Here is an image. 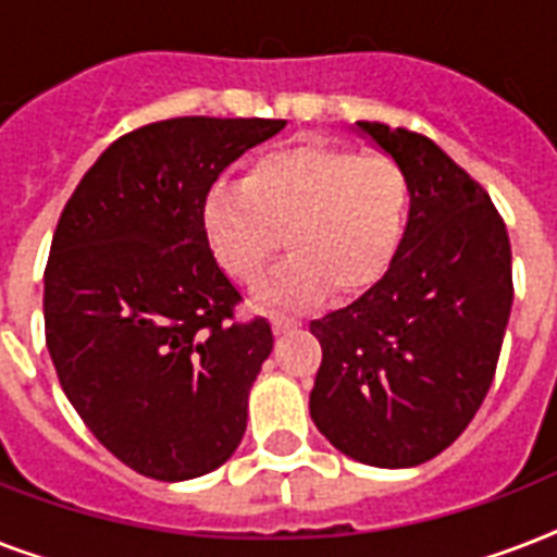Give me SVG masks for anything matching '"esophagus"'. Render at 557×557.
I'll return each mask as SVG.
<instances>
[{"label": "esophagus", "instance_id": "obj_1", "mask_svg": "<svg viewBox=\"0 0 557 557\" xmlns=\"http://www.w3.org/2000/svg\"><path fill=\"white\" fill-rule=\"evenodd\" d=\"M297 323L288 321V318H274V335H286V332L295 330Z\"/></svg>", "mask_w": 557, "mask_h": 557}]
</instances>
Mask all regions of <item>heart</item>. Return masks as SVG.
<instances>
[{"label":"heart","mask_w":557,"mask_h":557,"mask_svg":"<svg viewBox=\"0 0 557 557\" xmlns=\"http://www.w3.org/2000/svg\"><path fill=\"white\" fill-rule=\"evenodd\" d=\"M410 213V182L387 156L304 141L253 161L245 182H219L201 208L213 260L227 277L251 283L292 248L253 297L265 309H309L326 288L352 297L396 262Z\"/></svg>","instance_id":"obj_1"}]
</instances>
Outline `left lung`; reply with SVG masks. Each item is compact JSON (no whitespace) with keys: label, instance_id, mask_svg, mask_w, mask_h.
I'll list each match as a JSON object with an SVG mask.
<instances>
[{"label":"left lung","instance_id":"obj_1","mask_svg":"<svg viewBox=\"0 0 557 557\" xmlns=\"http://www.w3.org/2000/svg\"><path fill=\"white\" fill-rule=\"evenodd\" d=\"M410 182L396 262L312 321L323 361L309 413L347 457L410 468L448 448L492 387L509 323L511 245L488 193L419 133L358 121Z\"/></svg>","mask_w":557,"mask_h":557}]
</instances>
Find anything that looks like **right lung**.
<instances>
[{"mask_svg":"<svg viewBox=\"0 0 557 557\" xmlns=\"http://www.w3.org/2000/svg\"><path fill=\"white\" fill-rule=\"evenodd\" d=\"M271 117H170L121 135L81 178L46 265V344L95 440L161 483L219 468L274 347L205 239L219 173L277 135Z\"/></svg>","mask_w":557,"mask_h":557,"instance_id":"add662e5","label":"right lung"}]
</instances>
